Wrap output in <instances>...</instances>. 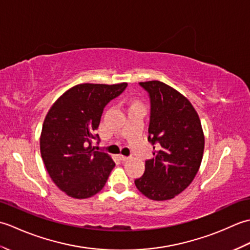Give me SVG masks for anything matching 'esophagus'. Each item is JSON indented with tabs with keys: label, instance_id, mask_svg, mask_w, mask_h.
<instances>
[{
	"label": "esophagus",
	"instance_id": "obj_1",
	"mask_svg": "<svg viewBox=\"0 0 250 250\" xmlns=\"http://www.w3.org/2000/svg\"><path fill=\"white\" fill-rule=\"evenodd\" d=\"M118 157H119V159H120L121 161H128L129 159H130L129 157H125V156H124V155H119Z\"/></svg>",
	"mask_w": 250,
	"mask_h": 250
}]
</instances>
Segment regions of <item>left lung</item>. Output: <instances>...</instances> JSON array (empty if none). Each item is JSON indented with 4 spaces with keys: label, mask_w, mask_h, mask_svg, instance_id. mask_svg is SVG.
<instances>
[{
    "label": "left lung",
    "mask_w": 250,
    "mask_h": 250,
    "mask_svg": "<svg viewBox=\"0 0 250 250\" xmlns=\"http://www.w3.org/2000/svg\"><path fill=\"white\" fill-rule=\"evenodd\" d=\"M150 98L148 141L153 157L145 172L135 179L141 192L153 201L173 199L192 183L204 152V133L190 101L168 84L150 81L140 83Z\"/></svg>",
    "instance_id": "1"
}]
</instances>
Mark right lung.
Segmentation results:
<instances>
[{"label": "right lung", "mask_w": 250, "mask_h": 250, "mask_svg": "<svg viewBox=\"0 0 250 250\" xmlns=\"http://www.w3.org/2000/svg\"><path fill=\"white\" fill-rule=\"evenodd\" d=\"M128 86L81 83L68 89L47 113L40 147L47 172L57 187L74 199H87L103 189L115 167L109 155L94 150L105 105Z\"/></svg>", "instance_id": "obj_1"}]
</instances>
